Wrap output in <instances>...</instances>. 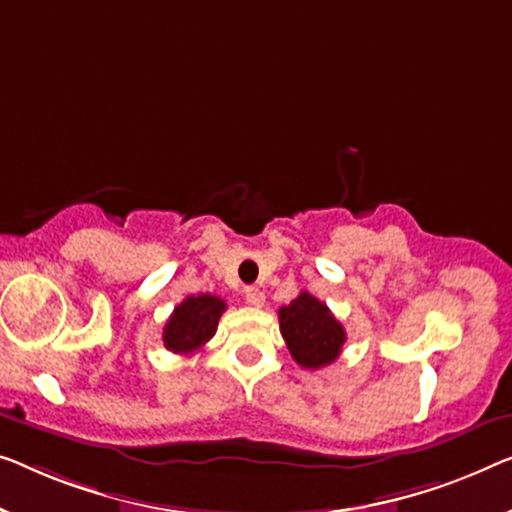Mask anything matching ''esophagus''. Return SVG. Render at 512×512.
Wrapping results in <instances>:
<instances>
[{
    "label": "esophagus",
    "instance_id": "34e87169",
    "mask_svg": "<svg viewBox=\"0 0 512 512\" xmlns=\"http://www.w3.org/2000/svg\"><path fill=\"white\" fill-rule=\"evenodd\" d=\"M244 300H247L249 307H263L265 305V293L258 291L254 286L244 288Z\"/></svg>",
    "mask_w": 512,
    "mask_h": 512
}]
</instances>
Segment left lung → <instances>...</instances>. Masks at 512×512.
<instances>
[{
	"mask_svg": "<svg viewBox=\"0 0 512 512\" xmlns=\"http://www.w3.org/2000/svg\"><path fill=\"white\" fill-rule=\"evenodd\" d=\"M279 330L293 360L305 369L332 365L346 342L344 325L332 316L325 302L307 291L279 309Z\"/></svg>",
	"mask_w": 512,
	"mask_h": 512,
	"instance_id": "8db88e82",
	"label": "left lung"
}]
</instances>
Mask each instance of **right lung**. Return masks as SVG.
Here are the masks:
<instances>
[{
  "label": "right lung",
  "mask_w": 512,
  "mask_h": 512,
  "mask_svg": "<svg viewBox=\"0 0 512 512\" xmlns=\"http://www.w3.org/2000/svg\"><path fill=\"white\" fill-rule=\"evenodd\" d=\"M226 311V302L217 295H189L166 321L164 346L168 351L189 355L201 351L217 332L219 318Z\"/></svg>",
  "instance_id": "1"
}]
</instances>
